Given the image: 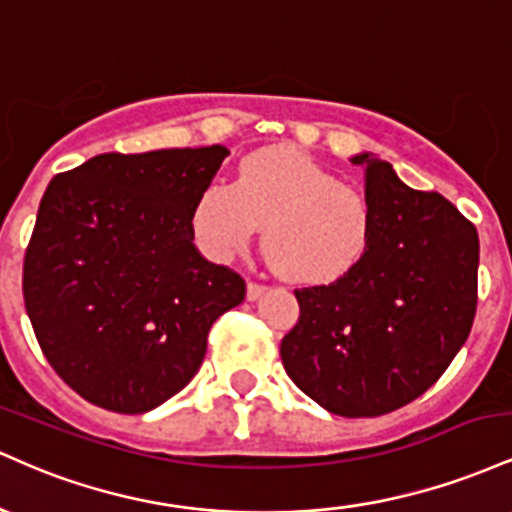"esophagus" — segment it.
Masks as SVG:
<instances>
[{
	"label": "esophagus",
	"instance_id": "34e87169",
	"mask_svg": "<svg viewBox=\"0 0 512 512\" xmlns=\"http://www.w3.org/2000/svg\"><path fill=\"white\" fill-rule=\"evenodd\" d=\"M264 291H267V286L260 284V281H250V284H248V301H257V298H260Z\"/></svg>",
	"mask_w": 512,
	"mask_h": 512
}]
</instances>
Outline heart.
Segmentation results:
<instances>
[{"mask_svg": "<svg viewBox=\"0 0 512 512\" xmlns=\"http://www.w3.org/2000/svg\"><path fill=\"white\" fill-rule=\"evenodd\" d=\"M264 226V252L286 279L334 281L368 250L373 209L298 149H262L245 156L233 185L211 182L192 211L197 245L211 260L240 255Z\"/></svg>", "mask_w": 512, "mask_h": 512, "instance_id": "1", "label": "heart"}]
</instances>
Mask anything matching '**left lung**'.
Wrapping results in <instances>:
<instances>
[{"label": "left lung", "instance_id": "left-lung-1", "mask_svg": "<svg viewBox=\"0 0 512 512\" xmlns=\"http://www.w3.org/2000/svg\"><path fill=\"white\" fill-rule=\"evenodd\" d=\"M366 170L373 236L354 267L298 289L281 363L332 414H390L424 395L467 342L477 313L479 236L438 192L411 190L378 156Z\"/></svg>", "mask_w": 512, "mask_h": 512}]
</instances>
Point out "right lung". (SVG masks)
I'll use <instances>...</instances> for the list:
<instances>
[{"label":"right lung","instance_id":"add662e5","mask_svg":"<svg viewBox=\"0 0 512 512\" xmlns=\"http://www.w3.org/2000/svg\"><path fill=\"white\" fill-rule=\"evenodd\" d=\"M228 149L101 154L55 175L23 260V301L55 373L98 407L144 414L190 383L216 317L245 298L195 248L192 211Z\"/></svg>","mask_w":512,"mask_h":512}]
</instances>
